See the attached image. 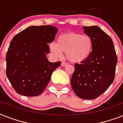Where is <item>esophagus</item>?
I'll return each instance as SVG.
<instances>
[{
    "mask_svg": "<svg viewBox=\"0 0 123 123\" xmlns=\"http://www.w3.org/2000/svg\"><path fill=\"white\" fill-rule=\"evenodd\" d=\"M67 65H68V63L67 62H66L63 61L61 62V66H62V67H65V66H66Z\"/></svg>",
    "mask_w": 123,
    "mask_h": 123,
    "instance_id": "34e87169",
    "label": "esophagus"
}]
</instances>
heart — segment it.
<instances>
[{
	"label": "heart",
	"mask_w": 123,
	"mask_h": 123,
	"mask_svg": "<svg viewBox=\"0 0 123 123\" xmlns=\"http://www.w3.org/2000/svg\"><path fill=\"white\" fill-rule=\"evenodd\" d=\"M93 49V41L90 36L69 32L61 34L57 43L50 44V53L56 57L66 55L68 60L74 63H80L89 57Z\"/></svg>",
	"instance_id": "1"
}]
</instances>
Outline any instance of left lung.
Instances as JSON below:
<instances>
[{
	"label": "left lung",
	"mask_w": 123,
	"mask_h": 123,
	"mask_svg": "<svg viewBox=\"0 0 123 123\" xmlns=\"http://www.w3.org/2000/svg\"><path fill=\"white\" fill-rule=\"evenodd\" d=\"M84 32L93 41L91 55L75 64L71 84L81 99H92L102 94L112 84L117 57L112 40L97 26L84 27Z\"/></svg>",
	"instance_id": "1"
}]
</instances>
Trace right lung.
Masks as SVG:
<instances>
[{
    "mask_svg": "<svg viewBox=\"0 0 123 123\" xmlns=\"http://www.w3.org/2000/svg\"><path fill=\"white\" fill-rule=\"evenodd\" d=\"M57 29L52 25L29 27L17 34L6 54V75L14 91L25 96H37L50 82L61 62H50L48 43L54 41Z\"/></svg>",
    "mask_w": 123,
    "mask_h": 123,
    "instance_id": "1",
    "label": "right lung"
}]
</instances>
